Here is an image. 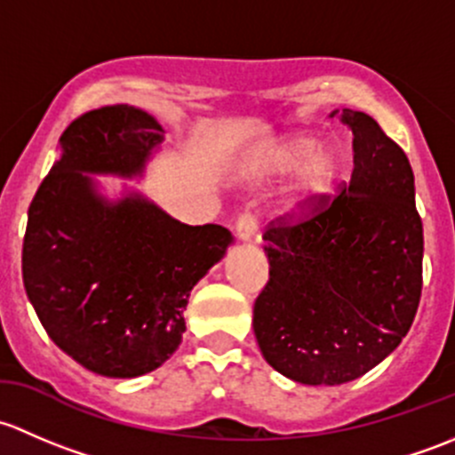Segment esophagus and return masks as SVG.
I'll use <instances>...</instances> for the list:
<instances>
[{
  "mask_svg": "<svg viewBox=\"0 0 455 455\" xmlns=\"http://www.w3.org/2000/svg\"><path fill=\"white\" fill-rule=\"evenodd\" d=\"M234 229H236V236L241 241H251L256 236V232H259V219L250 212L241 214L236 219V223H234Z\"/></svg>",
  "mask_w": 455,
  "mask_h": 455,
  "instance_id": "obj_1",
  "label": "esophagus"
}]
</instances>
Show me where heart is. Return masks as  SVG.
I'll list each match as a JSON object with an SVG mask.
<instances>
[{"instance_id":"obj_1","label":"heart","mask_w":455,"mask_h":455,"mask_svg":"<svg viewBox=\"0 0 455 455\" xmlns=\"http://www.w3.org/2000/svg\"><path fill=\"white\" fill-rule=\"evenodd\" d=\"M256 166L267 175L298 171L291 205H308L326 195L341 168V153L332 144H322L313 133H289L274 140L260 151Z\"/></svg>"}]
</instances>
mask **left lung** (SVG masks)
Instances as JSON below:
<instances>
[{
    "mask_svg": "<svg viewBox=\"0 0 455 455\" xmlns=\"http://www.w3.org/2000/svg\"><path fill=\"white\" fill-rule=\"evenodd\" d=\"M341 123L353 131L350 184L262 234L269 280L254 302L256 341L271 368L307 386H339L381 363L423 289L410 159L363 111L344 109Z\"/></svg>",
    "mask_w": 455,
    "mask_h": 455,
    "instance_id": "1",
    "label": "left lung"
}]
</instances>
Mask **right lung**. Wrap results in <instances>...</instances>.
<instances>
[{"instance_id":"1","label":"right lung","mask_w":455,"mask_h":455,"mask_svg":"<svg viewBox=\"0 0 455 455\" xmlns=\"http://www.w3.org/2000/svg\"><path fill=\"white\" fill-rule=\"evenodd\" d=\"M162 140L142 109L87 111L63 131L28 208V299L50 339L102 377H140L175 353L190 291L232 243L229 229L186 226L140 193L98 195L89 175H142Z\"/></svg>"}]
</instances>
